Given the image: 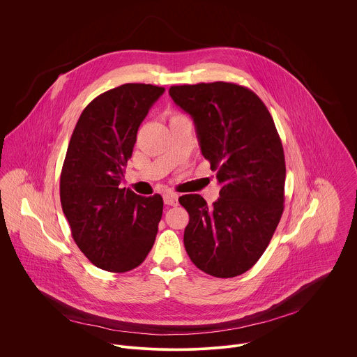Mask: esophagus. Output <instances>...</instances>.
Here are the masks:
<instances>
[{
	"instance_id": "obj_1",
	"label": "esophagus",
	"mask_w": 357,
	"mask_h": 357,
	"mask_svg": "<svg viewBox=\"0 0 357 357\" xmlns=\"http://www.w3.org/2000/svg\"><path fill=\"white\" fill-rule=\"evenodd\" d=\"M163 202L167 206H177L178 204V195L174 192H167L163 195Z\"/></svg>"
}]
</instances>
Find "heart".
Here are the masks:
<instances>
[{
    "instance_id": "b5f03b06",
    "label": "heart",
    "mask_w": 357,
    "mask_h": 357,
    "mask_svg": "<svg viewBox=\"0 0 357 357\" xmlns=\"http://www.w3.org/2000/svg\"><path fill=\"white\" fill-rule=\"evenodd\" d=\"M174 118H183V115H174L172 119H174Z\"/></svg>"
}]
</instances>
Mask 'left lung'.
<instances>
[{
    "label": "left lung",
    "mask_w": 357,
    "mask_h": 357,
    "mask_svg": "<svg viewBox=\"0 0 357 357\" xmlns=\"http://www.w3.org/2000/svg\"><path fill=\"white\" fill-rule=\"evenodd\" d=\"M169 95L194 119L221 185L211 206L198 194L178 198L190 214L185 250L211 276L242 275L268 248L283 213L286 163L275 122L255 92L236 84L177 85Z\"/></svg>",
    "instance_id": "1"
}]
</instances>
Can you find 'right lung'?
<instances>
[{
	"label": "right lung",
	"instance_id": "1",
	"mask_svg": "<svg viewBox=\"0 0 357 357\" xmlns=\"http://www.w3.org/2000/svg\"><path fill=\"white\" fill-rule=\"evenodd\" d=\"M165 88L125 84L93 99L73 132L60 176V202L86 258L108 272L139 266L158 234L163 199L119 188L139 126Z\"/></svg>",
	"mask_w": 357,
	"mask_h": 357
}]
</instances>
